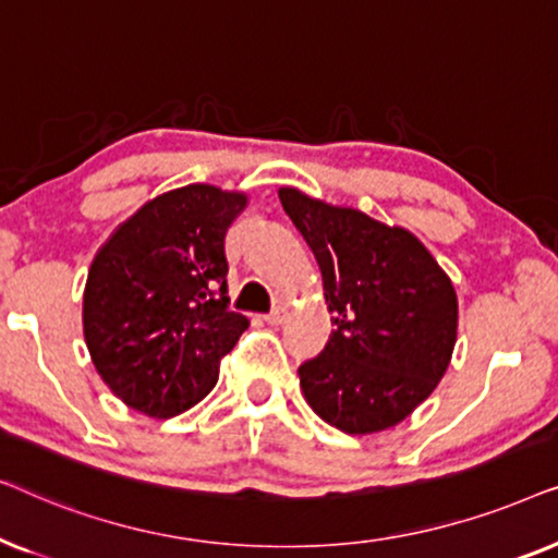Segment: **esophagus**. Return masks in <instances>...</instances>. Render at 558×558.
<instances>
[{
  "label": "esophagus",
  "instance_id": "esophagus-1",
  "mask_svg": "<svg viewBox=\"0 0 558 558\" xmlns=\"http://www.w3.org/2000/svg\"><path fill=\"white\" fill-rule=\"evenodd\" d=\"M289 319V307L287 304H277V307H274L269 315H266V323L269 325H284Z\"/></svg>",
  "mask_w": 558,
  "mask_h": 558
}]
</instances>
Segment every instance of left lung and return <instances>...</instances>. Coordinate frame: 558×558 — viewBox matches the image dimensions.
Segmentation results:
<instances>
[{
	"label": "left lung",
	"mask_w": 558,
	"mask_h": 558,
	"mask_svg": "<svg viewBox=\"0 0 558 558\" xmlns=\"http://www.w3.org/2000/svg\"><path fill=\"white\" fill-rule=\"evenodd\" d=\"M323 271L335 330L323 353L300 365L312 411L345 434L403 422L449 368L457 342L452 279L414 233L296 187H279Z\"/></svg>",
	"instance_id": "left-lung-1"
}]
</instances>
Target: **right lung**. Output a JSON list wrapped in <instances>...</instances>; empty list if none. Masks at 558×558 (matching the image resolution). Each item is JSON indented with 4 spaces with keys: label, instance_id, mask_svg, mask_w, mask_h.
Here are the masks:
<instances>
[{
    "label": "right lung",
    "instance_id": "1",
    "mask_svg": "<svg viewBox=\"0 0 558 558\" xmlns=\"http://www.w3.org/2000/svg\"><path fill=\"white\" fill-rule=\"evenodd\" d=\"M246 205V193L195 182L151 197L98 248L83 335L129 409L170 418L216 386L220 357L248 327L226 296V233Z\"/></svg>",
    "mask_w": 558,
    "mask_h": 558
}]
</instances>
